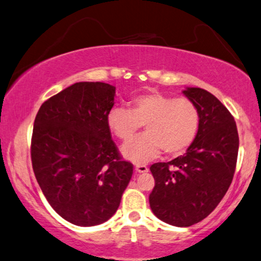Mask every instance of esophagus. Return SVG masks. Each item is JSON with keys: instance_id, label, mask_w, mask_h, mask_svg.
<instances>
[{"instance_id": "obj_1", "label": "esophagus", "mask_w": 261, "mask_h": 261, "mask_svg": "<svg viewBox=\"0 0 261 261\" xmlns=\"http://www.w3.org/2000/svg\"><path fill=\"white\" fill-rule=\"evenodd\" d=\"M148 167L144 166V164H136L135 166V171L139 172V174H143V172H148Z\"/></svg>"}]
</instances>
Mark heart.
<instances>
[{
	"label": "heart",
	"instance_id": "obj_1",
	"mask_svg": "<svg viewBox=\"0 0 261 261\" xmlns=\"http://www.w3.org/2000/svg\"><path fill=\"white\" fill-rule=\"evenodd\" d=\"M200 123L198 107L188 98L151 91L136 95L130 110L112 107L107 114V126L118 139L128 141L141 129L146 133L123 144V158L134 163L155 159L163 149L167 155H179L189 148L197 136Z\"/></svg>",
	"mask_w": 261,
	"mask_h": 261
}]
</instances>
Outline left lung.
<instances>
[{"label": "left lung", "mask_w": 261, "mask_h": 261, "mask_svg": "<svg viewBox=\"0 0 261 261\" xmlns=\"http://www.w3.org/2000/svg\"><path fill=\"white\" fill-rule=\"evenodd\" d=\"M183 93L198 107V133L184 155L151 164L155 187L149 195L156 217L179 227L194 225L216 209L233 178L239 148L234 119L214 94L199 87Z\"/></svg>", "instance_id": "obj_1"}]
</instances>
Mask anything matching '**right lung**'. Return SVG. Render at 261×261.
<instances>
[{
    "mask_svg": "<svg viewBox=\"0 0 261 261\" xmlns=\"http://www.w3.org/2000/svg\"><path fill=\"white\" fill-rule=\"evenodd\" d=\"M115 87L75 83L39 108L31 139L36 179L54 210L78 226L110 219L133 175L107 126Z\"/></svg>",
    "mask_w": 261,
    "mask_h": 261,
    "instance_id": "add662e5",
    "label": "right lung"
}]
</instances>
